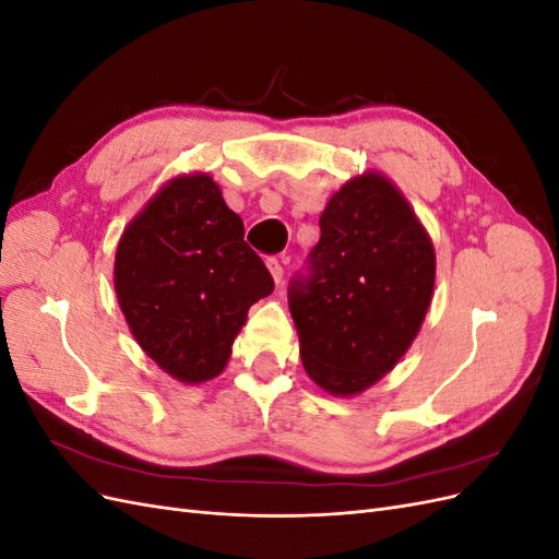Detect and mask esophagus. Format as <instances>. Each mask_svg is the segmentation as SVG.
<instances>
[{"label": "esophagus", "instance_id": "obj_1", "mask_svg": "<svg viewBox=\"0 0 559 559\" xmlns=\"http://www.w3.org/2000/svg\"><path fill=\"white\" fill-rule=\"evenodd\" d=\"M265 265H267V270H270V275H273V280L280 284V282H282V275H284L282 263H280L277 259H267Z\"/></svg>", "mask_w": 559, "mask_h": 559}]
</instances>
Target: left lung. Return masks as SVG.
<instances>
[{
  "label": "left lung",
  "mask_w": 559,
  "mask_h": 559,
  "mask_svg": "<svg viewBox=\"0 0 559 559\" xmlns=\"http://www.w3.org/2000/svg\"><path fill=\"white\" fill-rule=\"evenodd\" d=\"M319 228L306 273L289 282V310L308 376L352 396L389 373L415 341L436 253L408 202L376 173L347 181Z\"/></svg>",
  "instance_id": "8db88e82"
}]
</instances>
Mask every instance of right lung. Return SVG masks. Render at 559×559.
Here are the masks:
<instances>
[{"instance_id":"obj_1","label":"right lung","mask_w":559,"mask_h":559,"mask_svg":"<svg viewBox=\"0 0 559 559\" xmlns=\"http://www.w3.org/2000/svg\"><path fill=\"white\" fill-rule=\"evenodd\" d=\"M114 282L134 341L189 384L222 373L249 308L275 289L207 175L179 177L148 202L118 242Z\"/></svg>"}]
</instances>
